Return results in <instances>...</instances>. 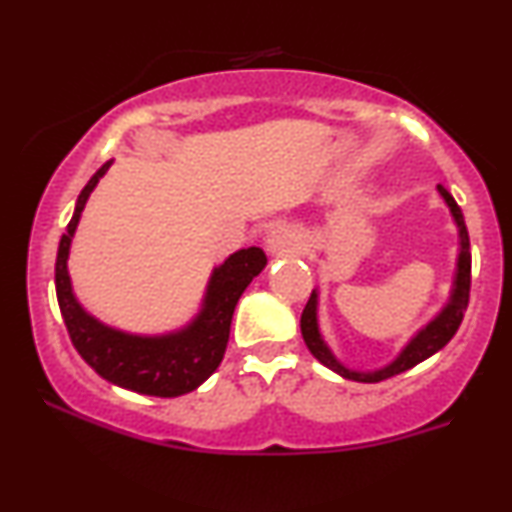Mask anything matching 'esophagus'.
<instances>
[{"instance_id":"esophagus-1","label":"esophagus","mask_w":512,"mask_h":512,"mask_svg":"<svg viewBox=\"0 0 512 512\" xmlns=\"http://www.w3.org/2000/svg\"><path fill=\"white\" fill-rule=\"evenodd\" d=\"M301 243L296 231L291 228H274L272 233L267 236V250L274 252V255H284V252H293Z\"/></svg>"}]
</instances>
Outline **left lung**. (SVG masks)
I'll use <instances>...</instances> for the list:
<instances>
[{
  "mask_svg": "<svg viewBox=\"0 0 512 512\" xmlns=\"http://www.w3.org/2000/svg\"><path fill=\"white\" fill-rule=\"evenodd\" d=\"M438 190L445 202H448L452 216H455L457 226H460V238H462L460 262H457V281H455V291H452L448 308H445L443 313H440L436 320L426 327V330H421L414 339H411L409 346L399 354L395 363H390V366L383 370H375V373H356V370L344 368L342 363L332 356V351L327 349V344L322 342L320 332H317V315H315L317 296L315 293H310V301L305 303L303 315H301V332H303L305 344H308L310 354H313L322 366L332 368L334 373L344 375V378L349 380H358V383H380V380H387L392 378V375H399L404 373V370L419 366V363L426 361L428 356H433L436 351L443 349V346L455 337V332L460 330L464 310H467L469 305V289H472V250H469V233H467V226H464L462 209L457 207V202L452 199V195L445 190V187L438 185Z\"/></svg>",
  "mask_w": 512,
  "mask_h": 512,
  "instance_id": "left-lung-1",
  "label": "left lung"
}]
</instances>
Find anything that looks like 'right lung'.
Returning <instances> with one entry per match:
<instances>
[{"mask_svg":"<svg viewBox=\"0 0 512 512\" xmlns=\"http://www.w3.org/2000/svg\"><path fill=\"white\" fill-rule=\"evenodd\" d=\"M108 166L110 161L103 163L81 190L74 216L69 221L67 233L60 240V250H57L55 286L64 325H67L69 339H72L79 356L108 383L154 397L185 395V392H192L202 385L219 368L221 358L226 354L238 298L248 289L250 281L262 272L264 264H267V255L260 248H248L228 257L211 276L202 315L178 334L132 337V334L101 325L74 301L67 274V255L81 209H84L88 195L96 187V182L103 178Z\"/></svg>","mask_w":512,"mask_h":512,"instance_id":"obj_1","label":"right lung"}]
</instances>
